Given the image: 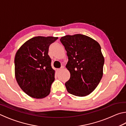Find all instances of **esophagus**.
I'll return each instance as SVG.
<instances>
[{"instance_id": "esophagus-1", "label": "esophagus", "mask_w": 126, "mask_h": 126, "mask_svg": "<svg viewBox=\"0 0 126 126\" xmlns=\"http://www.w3.org/2000/svg\"><path fill=\"white\" fill-rule=\"evenodd\" d=\"M64 66H62L61 68H59V69H57V72H60L61 70H62L64 69Z\"/></svg>"}]
</instances>
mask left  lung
<instances>
[{
  "instance_id": "obj_1",
  "label": "left lung",
  "mask_w": 126,
  "mask_h": 126,
  "mask_svg": "<svg viewBox=\"0 0 126 126\" xmlns=\"http://www.w3.org/2000/svg\"><path fill=\"white\" fill-rule=\"evenodd\" d=\"M68 57L66 68L70 77L65 85L68 92L85 96L95 90L103 75L104 57L99 43L88 36L76 34L61 37Z\"/></svg>"
}]
</instances>
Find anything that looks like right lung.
Returning <instances> with one entry per match:
<instances>
[{
	"instance_id": "add662e5",
	"label": "right lung",
	"mask_w": 126,
	"mask_h": 126,
	"mask_svg": "<svg viewBox=\"0 0 126 126\" xmlns=\"http://www.w3.org/2000/svg\"><path fill=\"white\" fill-rule=\"evenodd\" d=\"M57 39L51 36L33 37L25 42L15 54L16 80L30 96L42 99L49 94L55 71L48 53L50 45Z\"/></svg>"
}]
</instances>
